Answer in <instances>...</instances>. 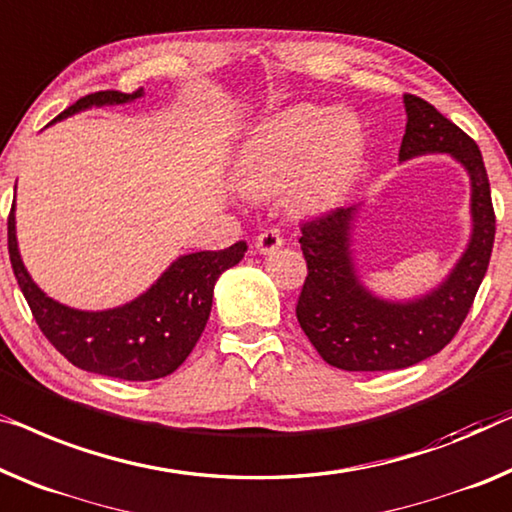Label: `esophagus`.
Wrapping results in <instances>:
<instances>
[{
	"mask_svg": "<svg viewBox=\"0 0 512 512\" xmlns=\"http://www.w3.org/2000/svg\"><path fill=\"white\" fill-rule=\"evenodd\" d=\"M282 243H285V239H282L280 230H276V227H269V230H262L257 234L255 248L262 255H269V253H273V250H278Z\"/></svg>",
	"mask_w": 512,
	"mask_h": 512,
	"instance_id": "obj_1",
	"label": "esophagus"
}]
</instances>
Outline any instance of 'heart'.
Wrapping results in <instances>:
<instances>
[{"label":"heart","mask_w":512,"mask_h":512,"mask_svg":"<svg viewBox=\"0 0 512 512\" xmlns=\"http://www.w3.org/2000/svg\"><path fill=\"white\" fill-rule=\"evenodd\" d=\"M363 156V128L352 114L296 105L257 126L236 158L246 193H269L292 183L303 209L329 204Z\"/></svg>","instance_id":"obj_1"}]
</instances>
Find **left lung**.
Here are the masks:
<instances>
[{
  "label": "left lung",
  "instance_id": "1",
  "mask_svg": "<svg viewBox=\"0 0 512 512\" xmlns=\"http://www.w3.org/2000/svg\"><path fill=\"white\" fill-rule=\"evenodd\" d=\"M407 128L400 163L448 154L471 183V234L448 276L430 292L391 301L370 292L354 262V227L361 204L324 213L301 227L308 262L296 317L312 347L347 372L402 370L441 352L460 329L485 278L494 246V209L478 144L423 98L404 94Z\"/></svg>",
  "mask_w": 512,
  "mask_h": 512
}]
</instances>
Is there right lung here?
<instances>
[{"mask_svg":"<svg viewBox=\"0 0 512 512\" xmlns=\"http://www.w3.org/2000/svg\"><path fill=\"white\" fill-rule=\"evenodd\" d=\"M140 96L144 89L98 91L55 121L89 108L133 103ZM246 250V241H239L225 250L181 255L137 299L110 310H78L50 299L29 276L15 236V202L9 216L11 266L38 329L75 368L126 381L167 377L186 361L209 322L216 280L239 264Z\"/></svg>","mask_w":512,"mask_h":512,"instance_id":"1","label":"right lung"}]
</instances>
